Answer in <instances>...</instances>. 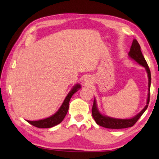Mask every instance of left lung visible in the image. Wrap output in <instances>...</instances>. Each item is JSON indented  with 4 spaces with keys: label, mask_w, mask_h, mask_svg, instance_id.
<instances>
[{
    "label": "left lung",
    "mask_w": 159,
    "mask_h": 159,
    "mask_svg": "<svg viewBox=\"0 0 159 159\" xmlns=\"http://www.w3.org/2000/svg\"><path fill=\"white\" fill-rule=\"evenodd\" d=\"M128 55L130 57L135 60L137 62L140 64V65L145 67L147 70L148 77H149V93H148V98L147 102V105L145 106L144 108L142 110L140 113H139L138 115L135 116L130 118V119H117V118H113L108 116H105L102 115L98 111V108H97L96 102L94 100L93 105L92 108V114L93 117L95 119V122L98 123L99 125L102 126V127L106 128H111V129H122V128H130L133 126L135 124L136 122L138 121V119L141 117V116L143 114V113L146 111L147 109L148 105L149 103L150 99V85H151V71L150 69L148 66V64L147 63L146 60L144 57L143 55H142V51L140 49V45H139V43L135 39L133 40V43H132L130 50L129 52Z\"/></svg>",
    "instance_id": "left-lung-1"
}]
</instances>
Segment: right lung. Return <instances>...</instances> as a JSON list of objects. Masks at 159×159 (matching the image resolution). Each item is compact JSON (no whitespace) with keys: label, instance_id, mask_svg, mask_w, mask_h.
Returning <instances> with one entry per match:
<instances>
[{"label":"right lung","instance_id":"obj_1","mask_svg":"<svg viewBox=\"0 0 159 159\" xmlns=\"http://www.w3.org/2000/svg\"><path fill=\"white\" fill-rule=\"evenodd\" d=\"M80 88V85H76L74 86L73 89L70 91L68 95L66 96V98L64 99L62 105L61 106L60 109H59L55 114L52 115V116L45 118V119L43 120H36V121H31V120H26V121L29 123H30L31 125L35 126V127L39 128H48L53 127V126H55L56 125H58L59 123H60L62 121L64 117L66 116L67 112H68L70 99H71L72 95H73L75 93H76V91L79 90Z\"/></svg>","mask_w":159,"mask_h":159}]
</instances>
